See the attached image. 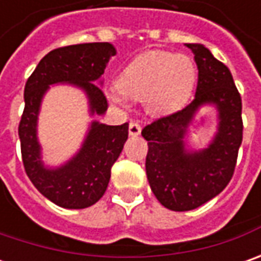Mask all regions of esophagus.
I'll return each instance as SVG.
<instances>
[{"mask_svg": "<svg viewBox=\"0 0 261 261\" xmlns=\"http://www.w3.org/2000/svg\"><path fill=\"white\" fill-rule=\"evenodd\" d=\"M129 135L138 136L141 135V125L138 122H130L129 123Z\"/></svg>", "mask_w": 261, "mask_h": 261, "instance_id": "1", "label": "esophagus"}]
</instances>
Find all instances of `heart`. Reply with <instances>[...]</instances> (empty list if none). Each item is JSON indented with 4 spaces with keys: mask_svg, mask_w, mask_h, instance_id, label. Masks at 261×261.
I'll return each mask as SVG.
<instances>
[{
    "mask_svg": "<svg viewBox=\"0 0 261 261\" xmlns=\"http://www.w3.org/2000/svg\"><path fill=\"white\" fill-rule=\"evenodd\" d=\"M196 65L187 55L151 50L136 56L116 78V88L106 91L112 105L127 107V99L144 100L146 112L167 116L185 105L196 83Z\"/></svg>",
    "mask_w": 261,
    "mask_h": 261,
    "instance_id": "heart-1",
    "label": "heart"
}]
</instances>
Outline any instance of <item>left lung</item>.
I'll return each instance as SVG.
<instances>
[{
	"instance_id": "left-lung-1",
	"label": "left lung",
	"mask_w": 261,
	"mask_h": 261,
	"mask_svg": "<svg viewBox=\"0 0 261 261\" xmlns=\"http://www.w3.org/2000/svg\"><path fill=\"white\" fill-rule=\"evenodd\" d=\"M186 46L199 69L195 100L142 130L149 187L161 205L175 212L196 209L225 189L243 141L241 97L229 69L203 45ZM207 108L216 112V132L205 147L195 148L188 141L190 126Z\"/></svg>"
}]
</instances>
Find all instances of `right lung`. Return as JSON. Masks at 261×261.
Instances as JSON below:
<instances>
[{"label": "right lung", "instance_id": "obj_1", "mask_svg": "<svg viewBox=\"0 0 261 261\" xmlns=\"http://www.w3.org/2000/svg\"><path fill=\"white\" fill-rule=\"evenodd\" d=\"M115 55L116 47L107 42L59 47L42 58L25 83L24 112L18 126L23 164L36 189L61 207L84 209L101 199L129 125L110 126L93 119L75 154L59 166H49L37 135L43 98L52 86L66 84L84 93L90 117L103 116L107 100L101 75Z\"/></svg>", "mask_w": 261, "mask_h": 261}]
</instances>
